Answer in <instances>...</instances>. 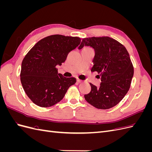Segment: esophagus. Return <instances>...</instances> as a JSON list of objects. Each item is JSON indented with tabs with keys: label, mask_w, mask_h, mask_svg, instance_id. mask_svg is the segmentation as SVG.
<instances>
[{
	"label": "esophagus",
	"mask_w": 152,
	"mask_h": 152,
	"mask_svg": "<svg viewBox=\"0 0 152 152\" xmlns=\"http://www.w3.org/2000/svg\"><path fill=\"white\" fill-rule=\"evenodd\" d=\"M77 82H78V83H80V82H82V80H80V79H77Z\"/></svg>",
	"instance_id": "34e87169"
}]
</instances>
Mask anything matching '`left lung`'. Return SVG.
I'll return each mask as SVG.
<instances>
[{
  "mask_svg": "<svg viewBox=\"0 0 152 152\" xmlns=\"http://www.w3.org/2000/svg\"><path fill=\"white\" fill-rule=\"evenodd\" d=\"M94 49V65L91 72H97L102 82L97 87L90 83L91 91L85 99L98 109H109L117 105L130 88L134 68L127 49L109 37L84 38L79 47Z\"/></svg>",
  "mask_w": 152,
  "mask_h": 152,
  "instance_id": "left-lung-1",
  "label": "left lung"
}]
</instances>
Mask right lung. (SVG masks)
Returning a JSON list of instances; mask_svg holds the SVG:
<instances>
[{
	"mask_svg": "<svg viewBox=\"0 0 152 152\" xmlns=\"http://www.w3.org/2000/svg\"><path fill=\"white\" fill-rule=\"evenodd\" d=\"M80 38L62 35L46 37L35 44L21 63L20 80L25 93L34 103L50 107L64 98L68 89L75 84L74 77L58 73L57 65L80 43Z\"/></svg>",
	"mask_w": 152,
	"mask_h": 152,
	"instance_id": "1",
	"label": "right lung"
}]
</instances>
